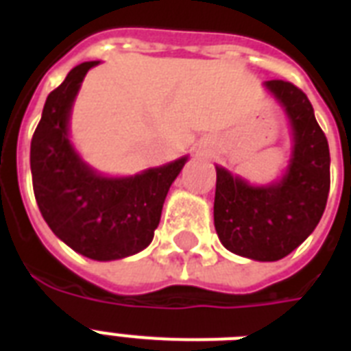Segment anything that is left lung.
Instances as JSON below:
<instances>
[{"instance_id": "obj_1", "label": "left lung", "mask_w": 351, "mask_h": 351, "mask_svg": "<svg viewBox=\"0 0 351 351\" xmlns=\"http://www.w3.org/2000/svg\"><path fill=\"white\" fill-rule=\"evenodd\" d=\"M266 89L282 104L293 127L288 171L271 186H250L217 167L215 230L226 250L253 261L289 255L315 230L330 193V149L308 96L284 80Z\"/></svg>"}]
</instances>
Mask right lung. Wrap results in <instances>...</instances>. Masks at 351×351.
Wrapping results in <instances>:
<instances>
[{"label": "right lung", "instance_id": "1", "mask_svg": "<svg viewBox=\"0 0 351 351\" xmlns=\"http://www.w3.org/2000/svg\"><path fill=\"white\" fill-rule=\"evenodd\" d=\"M98 63L76 65L47 96L30 142V171L36 202L52 233L80 255L117 261L151 244L187 156L125 178L98 175L80 158L69 140L71 107L87 71Z\"/></svg>", "mask_w": 351, "mask_h": 351}]
</instances>
